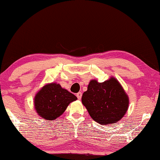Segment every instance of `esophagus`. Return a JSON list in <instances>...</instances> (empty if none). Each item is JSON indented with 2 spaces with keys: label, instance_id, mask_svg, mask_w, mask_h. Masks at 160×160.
<instances>
[{
  "label": "esophagus",
  "instance_id": "34e87169",
  "mask_svg": "<svg viewBox=\"0 0 160 160\" xmlns=\"http://www.w3.org/2000/svg\"><path fill=\"white\" fill-rule=\"evenodd\" d=\"M82 93L81 92H78L77 94H76V97H77L78 99H79V100L82 98Z\"/></svg>",
  "mask_w": 160,
  "mask_h": 160
}]
</instances>
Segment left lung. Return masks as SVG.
Here are the masks:
<instances>
[{
  "mask_svg": "<svg viewBox=\"0 0 160 160\" xmlns=\"http://www.w3.org/2000/svg\"><path fill=\"white\" fill-rule=\"evenodd\" d=\"M83 105L90 117L100 124L120 121L128 107V97L119 82L111 77L102 83L92 80L82 95Z\"/></svg>",
  "mask_w": 160,
  "mask_h": 160,
  "instance_id": "8db88e82",
  "label": "left lung"
}]
</instances>
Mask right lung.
<instances>
[{
	"mask_svg": "<svg viewBox=\"0 0 160 160\" xmlns=\"http://www.w3.org/2000/svg\"><path fill=\"white\" fill-rule=\"evenodd\" d=\"M77 98L72 93L62 88L59 84L51 83L45 85L34 98L37 112L48 121H53L63 114L70 103Z\"/></svg>",
	"mask_w": 160,
	"mask_h": 160,
	"instance_id": "right-lung-1",
	"label": "right lung"
}]
</instances>
